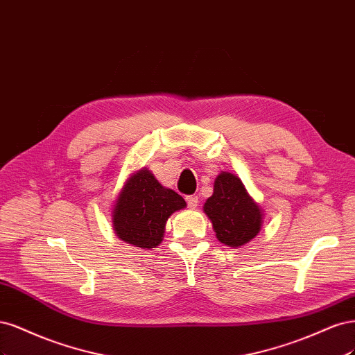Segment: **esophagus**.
Listing matches in <instances>:
<instances>
[{
	"instance_id": "34e87169",
	"label": "esophagus",
	"mask_w": 355,
	"mask_h": 355,
	"mask_svg": "<svg viewBox=\"0 0 355 355\" xmlns=\"http://www.w3.org/2000/svg\"><path fill=\"white\" fill-rule=\"evenodd\" d=\"M186 202L190 208H198L199 198L194 196V194H190V196H186Z\"/></svg>"
}]
</instances>
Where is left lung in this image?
I'll return each instance as SVG.
<instances>
[{"label":"left lung","mask_w":355,"mask_h":355,"mask_svg":"<svg viewBox=\"0 0 355 355\" xmlns=\"http://www.w3.org/2000/svg\"><path fill=\"white\" fill-rule=\"evenodd\" d=\"M220 242L242 246L252 240L261 228L262 215L236 175L221 173L215 180L214 194L203 207Z\"/></svg>","instance_id":"1"}]
</instances>
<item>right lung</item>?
<instances>
[{"instance_id":"obj_1","label":"right lung","mask_w":355,"mask_h":355,"mask_svg":"<svg viewBox=\"0 0 355 355\" xmlns=\"http://www.w3.org/2000/svg\"><path fill=\"white\" fill-rule=\"evenodd\" d=\"M186 208L178 193L159 184L150 171L141 169L122 189L113 209V228L123 240L143 249L162 242L169 215Z\"/></svg>"}]
</instances>
